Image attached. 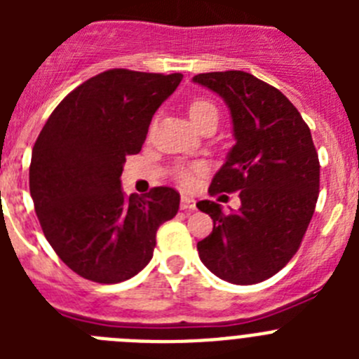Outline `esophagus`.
Instances as JSON below:
<instances>
[{
	"instance_id": "obj_1",
	"label": "esophagus",
	"mask_w": 359,
	"mask_h": 359,
	"mask_svg": "<svg viewBox=\"0 0 359 359\" xmlns=\"http://www.w3.org/2000/svg\"><path fill=\"white\" fill-rule=\"evenodd\" d=\"M180 207H182V210H185V212H192V210H196V201L192 198H189V196H183L182 203H180Z\"/></svg>"
}]
</instances>
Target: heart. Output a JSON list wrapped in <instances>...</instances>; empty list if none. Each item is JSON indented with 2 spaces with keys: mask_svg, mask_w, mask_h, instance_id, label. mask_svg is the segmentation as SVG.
Returning <instances> with one entry per match:
<instances>
[{
  "mask_svg": "<svg viewBox=\"0 0 359 359\" xmlns=\"http://www.w3.org/2000/svg\"><path fill=\"white\" fill-rule=\"evenodd\" d=\"M189 115H190V118H192V122H194L198 128H201L203 123L208 122L210 118H217L219 111H217V106H215L212 100L198 97L189 104ZM201 170H203V167L199 163H192V165H185V167H180L176 172L177 183H180L182 187H190L192 183H194L196 174L201 172Z\"/></svg>",
  "mask_w": 359,
  "mask_h": 359,
  "instance_id": "b5f03b06",
  "label": "heart"
}]
</instances>
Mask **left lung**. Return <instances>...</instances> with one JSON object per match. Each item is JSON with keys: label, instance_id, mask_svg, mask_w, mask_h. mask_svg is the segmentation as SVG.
<instances>
[{"label": "left lung", "instance_id": "8db88e82", "mask_svg": "<svg viewBox=\"0 0 359 359\" xmlns=\"http://www.w3.org/2000/svg\"><path fill=\"white\" fill-rule=\"evenodd\" d=\"M192 81L224 98L236 136L208 192L241 198L230 214L215 201L198 203L214 221L210 236L198 243L199 259L223 280L257 284L300 248L318 199V152L297 107L268 82L239 69L199 73Z\"/></svg>", "mask_w": 359, "mask_h": 359}]
</instances>
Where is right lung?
<instances>
[{
	"label": "right lung",
	"mask_w": 359,
	"mask_h": 359,
	"mask_svg": "<svg viewBox=\"0 0 359 359\" xmlns=\"http://www.w3.org/2000/svg\"><path fill=\"white\" fill-rule=\"evenodd\" d=\"M182 79L123 68L98 73L62 98L37 136L30 161L37 219L53 252L82 278L135 277L152 259L158 228L177 214L174 189L126 198L120 176Z\"/></svg>",
	"instance_id": "1"
}]
</instances>
